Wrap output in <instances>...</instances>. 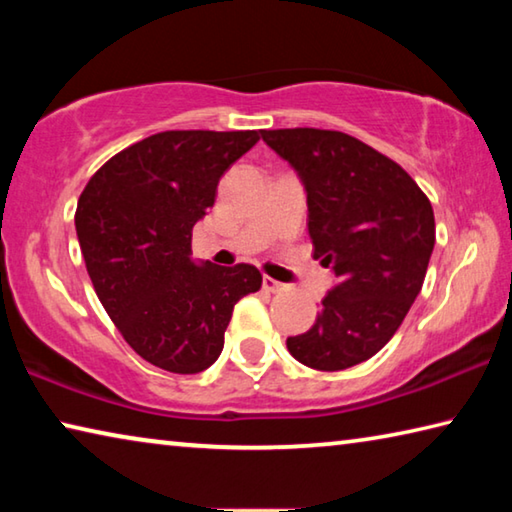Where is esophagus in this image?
Instances as JSON below:
<instances>
[{"mask_svg":"<svg viewBox=\"0 0 512 512\" xmlns=\"http://www.w3.org/2000/svg\"><path fill=\"white\" fill-rule=\"evenodd\" d=\"M262 287H264L266 291L277 293V291H282V289H284V284H282V282H277V280H273V277L264 275V280H262Z\"/></svg>","mask_w":512,"mask_h":512,"instance_id":"obj_1","label":"esophagus"}]
</instances>
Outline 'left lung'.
<instances>
[{
  "label": "left lung",
  "instance_id": "left-lung-1",
  "mask_svg": "<svg viewBox=\"0 0 512 512\" xmlns=\"http://www.w3.org/2000/svg\"><path fill=\"white\" fill-rule=\"evenodd\" d=\"M262 140L298 171L314 259L339 277L287 348L316 370L357 366L393 339L422 289L436 244L429 198L400 164L341 131L277 128Z\"/></svg>",
  "mask_w": 512,
  "mask_h": 512
}]
</instances>
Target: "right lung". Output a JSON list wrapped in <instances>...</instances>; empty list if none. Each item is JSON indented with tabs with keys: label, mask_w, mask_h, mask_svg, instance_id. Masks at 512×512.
<instances>
[{
	"label": "right lung",
	"mask_w": 512,
	"mask_h": 512,
	"mask_svg": "<svg viewBox=\"0 0 512 512\" xmlns=\"http://www.w3.org/2000/svg\"><path fill=\"white\" fill-rule=\"evenodd\" d=\"M257 131H164L103 164L74 223L94 291L126 343L153 366L210 368L237 302L262 287L250 264H194L192 230Z\"/></svg>",
	"instance_id": "1"
}]
</instances>
